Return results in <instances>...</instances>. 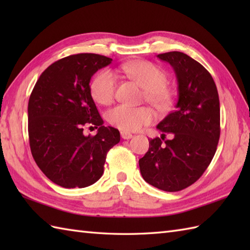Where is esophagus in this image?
<instances>
[{
    "mask_svg": "<svg viewBox=\"0 0 250 250\" xmlns=\"http://www.w3.org/2000/svg\"><path fill=\"white\" fill-rule=\"evenodd\" d=\"M121 137L124 140H130L133 137V135H132L131 133H126V132H121Z\"/></svg>",
    "mask_w": 250,
    "mask_h": 250,
    "instance_id": "1",
    "label": "esophagus"
}]
</instances>
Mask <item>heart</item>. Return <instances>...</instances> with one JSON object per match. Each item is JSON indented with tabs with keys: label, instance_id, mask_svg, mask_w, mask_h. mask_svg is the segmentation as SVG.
Here are the masks:
<instances>
[{
	"label": "heart",
	"instance_id": "heart-1",
	"mask_svg": "<svg viewBox=\"0 0 250 250\" xmlns=\"http://www.w3.org/2000/svg\"><path fill=\"white\" fill-rule=\"evenodd\" d=\"M121 71L144 88L147 102L159 110H167L172 103L173 93L167 83V74L160 67L148 61L128 62L121 65ZM117 78L110 70L100 71L92 79L90 91L95 102L108 105L115 98ZM155 116L148 107H132L121 104L107 113V120L122 131L131 132L149 125Z\"/></svg>",
	"mask_w": 250,
	"mask_h": 250
}]
</instances>
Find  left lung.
Returning <instances> with one entry per match:
<instances>
[{
    "instance_id": "8db88e82",
    "label": "left lung",
    "mask_w": 250,
    "mask_h": 250,
    "mask_svg": "<svg viewBox=\"0 0 250 250\" xmlns=\"http://www.w3.org/2000/svg\"><path fill=\"white\" fill-rule=\"evenodd\" d=\"M157 57L174 68L178 101L157 125L161 139L149 141L139 164L145 182L175 192L195 183L213 160L220 136V104L213 77L198 61L179 51ZM166 134L172 139L165 141Z\"/></svg>"
}]
</instances>
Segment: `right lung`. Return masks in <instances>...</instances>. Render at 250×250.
<instances>
[{
	"label": "right lung",
	"instance_id": "obj_1",
	"mask_svg": "<svg viewBox=\"0 0 250 250\" xmlns=\"http://www.w3.org/2000/svg\"><path fill=\"white\" fill-rule=\"evenodd\" d=\"M113 59L78 54L52 63L36 82L28 105L31 152L42 172L64 188H84L104 172L106 155L120 141L119 131L104 126L90 91V79ZM98 129L84 136L83 126Z\"/></svg>",
	"mask_w": 250,
	"mask_h": 250
}]
</instances>
